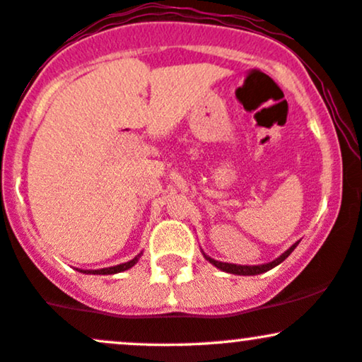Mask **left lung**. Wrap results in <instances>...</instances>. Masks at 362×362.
Returning <instances> with one entry per match:
<instances>
[{
	"instance_id": "left-lung-1",
	"label": "left lung",
	"mask_w": 362,
	"mask_h": 362,
	"mask_svg": "<svg viewBox=\"0 0 362 362\" xmlns=\"http://www.w3.org/2000/svg\"><path fill=\"white\" fill-rule=\"evenodd\" d=\"M297 243H293L291 247L288 248V250L285 252V254L279 255L278 259H274L273 262H267V264H259V266H240V264H228V262H221V260H214L209 257V255L204 254V257L209 260V262L214 264V266L217 267V269L221 271H226V273L229 274H240V276H255V274H260V273H266V271L273 269V267L278 266V264H281L283 260H285L288 255L291 254V252L295 250V247H297Z\"/></svg>"
}]
</instances>
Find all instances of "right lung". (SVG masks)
Masks as SVG:
<instances>
[{
	"mask_svg": "<svg viewBox=\"0 0 362 362\" xmlns=\"http://www.w3.org/2000/svg\"><path fill=\"white\" fill-rule=\"evenodd\" d=\"M141 255V254H139ZM139 255H136L133 260H129V262H124V264H119V266H112V267H103V269H77L81 271V273L84 274H115V273H122V271L129 269V267H133L136 262H138Z\"/></svg>",
	"mask_w": 362,
	"mask_h": 362,
	"instance_id": "1",
	"label": "right lung"
}]
</instances>
